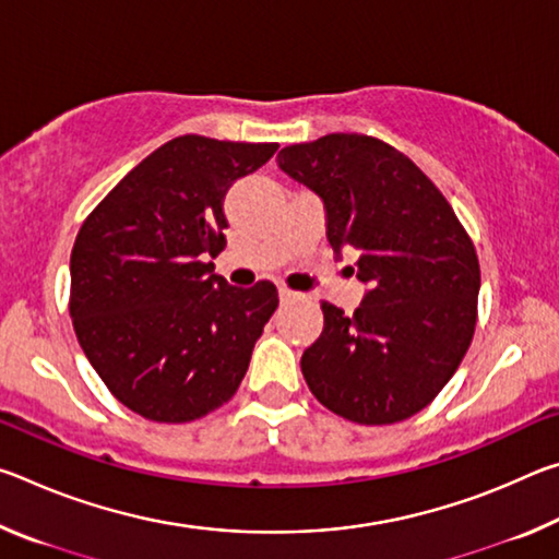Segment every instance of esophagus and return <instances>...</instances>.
<instances>
[{
    "label": "esophagus",
    "instance_id": "obj_1",
    "mask_svg": "<svg viewBox=\"0 0 559 559\" xmlns=\"http://www.w3.org/2000/svg\"><path fill=\"white\" fill-rule=\"evenodd\" d=\"M278 296H281V300H283V302H288V300H296V298H300V293L290 290V288H286V286H281V288H278Z\"/></svg>",
    "mask_w": 559,
    "mask_h": 559
}]
</instances>
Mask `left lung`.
Returning <instances> with one entry per match:
<instances>
[{
  "instance_id": "left-lung-1",
  "label": "left lung",
  "mask_w": 559,
  "mask_h": 559,
  "mask_svg": "<svg viewBox=\"0 0 559 559\" xmlns=\"http://www.w3.org/2000/svg\"><path fill=\"white\" fill-rule=\"evenodd\" d=\"M278 167L323 200L328 241L357 251L367 293L353 316L323 302V333L300 357L316 400L355 424L421 412L476 330L478 257L437 185L400 150L333 132L288 145Z\"/></svg>"
}]
</instances>
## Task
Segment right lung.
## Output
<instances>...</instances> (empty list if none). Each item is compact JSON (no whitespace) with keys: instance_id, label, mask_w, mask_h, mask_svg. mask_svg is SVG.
Masks as SVG:
<instances>
[{"instance_id":"1","label":"right lung","mask_w":559,"mask_h":559,"mask_svg":"<svg viewBox=\"0 0 559 559\" xmlns=\"http://www.w3.org/2000/svg\"><path fill=\"white\" fill-rule=\"evenodd\" d=\"M276 143L182 135L157 147L83 222L71 251V318L120 404L159 424L219 409L239 390L278 290L229 286L224 197Z\"/></svg>"}]
</instances>
